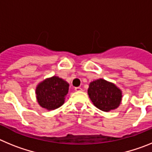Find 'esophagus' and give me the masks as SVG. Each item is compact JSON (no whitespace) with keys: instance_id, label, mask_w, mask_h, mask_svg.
Here are the masks:
<instances>
[{"instance_id":"esophagus-1","label":"esophagus","mask_w":152,"mask_h":152,"mask_svg":"<svg viewBox=\"0 0 152 152\" xmlns=\"http://www.w3.org/2000/svg\"><path fill=\"white\" fill-rule=\"evenodd\" d=\"M75 91H77V92H79V91H83V89L81 88H80V87H77V88H75Z\"/></svg>"}]
</instances>
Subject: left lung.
<instances>
[{"label": "left lung", "instance_id": "obj_1", "mask_svg": "<svg viewBox=\"0 0 152 152\" xmlns=\"http://www.w3.org/2000/svg\"><path fill=\"white\" fill-rule=\"evenodd\" d=\"M88 94L93 104L104 112L117 109L123 98L122 91L116 84L103 78L91 81Z\"/></svg>", "mask_w": 152, "mask_h": 152}]
</instances>
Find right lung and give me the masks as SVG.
<instances>
[{"mask_svg": "<svg viewBox=\"0 0 152 152\" xmlns=\"http://www.w3.org/2000/svg\"><path fill=\"white\" fill-rule=\"evenodd\" d=\"M68 89L69 84L67 81L58 76H52L36 86V100L41 107L47 110H53L64 104Z\"/></svg>", "mask_w": 152, "mask_h": 152, "instance_id": "1", "label": "right lung"}]
</instances>
